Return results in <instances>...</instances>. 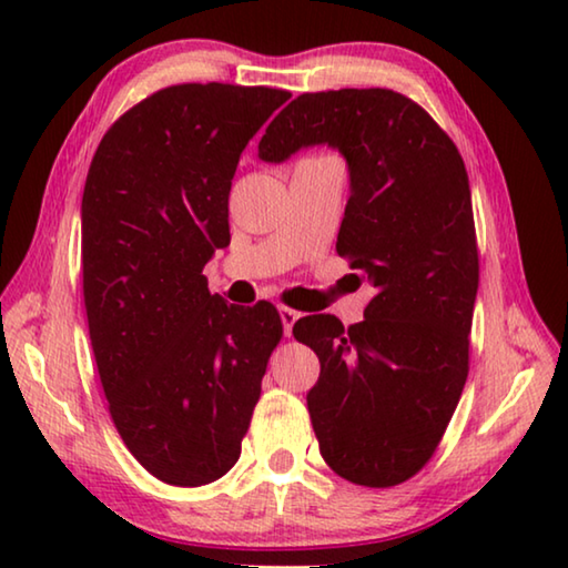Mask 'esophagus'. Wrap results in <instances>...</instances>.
<instances>
[{
    "label": "esophagus",
    "instance_id": "1",
    "mask_svg": "<svg viewBox=\"0 0 568 568\" xmlns=\"http://www.w3.org/2000/svg\"><path fill=\"white\" fill-rule=\"evenodd\" d=\"M301 318V313L297 311H293V307H281V321H283V331H285V335L287 338H291V333H293V325H295V321Z\"/></svg>",
    "mask_w": 568,
    "mask_h": 568
}]
</instances>
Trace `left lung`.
<instances>
[{
    "instance_id": "obj_1",
    "label": "left lung",
    "mask_w": 568,
    "mask_h": 568,
    "mask_svg": "<svg viewBox=\"0 0 568 568\" xmlns=\"http://www.w3.org/2000/svg\"><path fill=\"white\" fill-rule=\"evenodd\" d=\"M313 145L348 162L335 250L373 297L351 328L325 313L293 325L321 361L307 410L335 474L398 486L434 456L468 376L478 247L466 165L420 104L381 88L301 94L267 124L257 158Z\"/></svg>"
}]
</instances>
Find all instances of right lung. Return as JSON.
Instances as JSON below:
<instances>
[{
    "label": "right lung",
    "mask_w": 568,
    "mask_h": 568,
    "mask_svg": "<svg viewBox=\"0 0 568 568\" xmlns=\"http://www.w3.org/2000/svg\"><path fill=\"white\" fill-rule=\"evenodd\" d=\"M291 92L172 84L104 132L82 195V291L114 428L170 486L235 466L267 358L275 305L210 295L205 263L230 243L237 160Z\"/></svg>",
    "instance_id": "add662e5"
}]
</instances>
